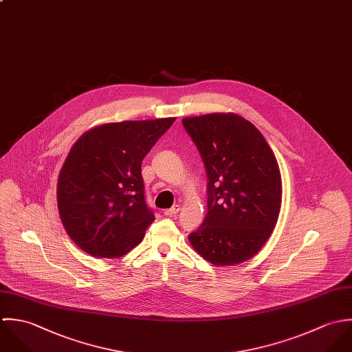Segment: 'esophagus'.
Returning a JSON list of instances; mask_svg holds the SVG:
<instances>
[{"label":"esophagus","instance_id":"esophagus-1","mask_svg":"<svg viewBox=\"0 0 352 352\" xmlns=\"http://www.w3.org/2000/svg\"><path fill=\"white\" fill-rule=\"evenodd\" d=\"M179 211H181V207H179V206H174V207H171V208H168V210H164V214L168 216V217H173V216H175Z\"/></svg>","mask_w":352,"mask_h":352}]
</instances>
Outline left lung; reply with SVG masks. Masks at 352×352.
<instances>
[{
  "mask_svg": "<svg viewBox=\"0 0 352 352\" xmlns=\"http://www.w3.org/2000/svg\"><path fill=\"white\" fill-rule=\"evenodd\" d=\"M208 174V212L189 235L193 249L216 267L254 257L270 239L281 207L278 160L261 132L235 113L182 120Z\"/></svg>",
  "mask_w": 352,
  "mask_h": 352,
  "instance_id": "1",
  "label": "left lung"
}]
</instances>
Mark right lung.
I'll return each mask as SVG.
<instances>
[{"label":"right lung","instance_id":"right-lung-1","mask_svg":"<svg viewBox=\"0 0 352 352\" xmlns=\"http://www.w3.org/2000/svg\"><path fill=\"white\" fill-rule=\"evenodd\" d=\"M175 117L96 125L72 145L57 181L60 219L85 253L120 258L155 220L144 200L141 162Z\"/></svg>","mask_w":352,"mask_h":352}]
</instances>
